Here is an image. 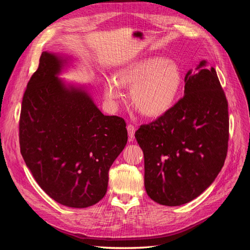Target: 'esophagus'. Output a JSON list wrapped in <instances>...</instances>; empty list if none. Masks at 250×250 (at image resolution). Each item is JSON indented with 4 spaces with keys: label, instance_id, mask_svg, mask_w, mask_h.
<instances>
[{
    "label": "esophagus",
    "instance_id": "34e87169",
    "mask_svg": "<svg viewBox=\"0 0 250 250\" xmlns=\"http://www.w3.org/2000/svg\"><path fill=\"white\" fill-rule=\"evenodd\" d=\"M127 131H128V137H129L130 141L133 140L134 133H135V127L133 125H131V124L127 125Z\"/></svg>",
    "mask_w": 250,
    "mask_h": 250
}]
</instances>
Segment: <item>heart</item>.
<instances>
[{
	"mask_svg": "<svg viewBox=\"0 0 250 250\" xmlns=\"http://www.w3.org/2000/svg\"><path fill=\"white\" fill-rule=\"evenodd\" d=\"M183 76L179 66L167 58L149 56L121 67L116 79L104 81L105 99L112 105L124 97L123 88L130 89V101L148 118L164 116L175 104Z\"/></svg>",
	"mask_w": 250,
	"mask_h": 250,
	"instance_id": "heart-1",
	"label": "heart"
}]
</instances>
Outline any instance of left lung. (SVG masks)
Instances as JSON below:
<instances>
[{"instance_id": "obj_1", "label": "left lung", "mask_w": 250, "mask_h": 250, "mask_svg": "<svg viewBox=\"0 0 250 250\" xmlns=\"http://www.w3.org/2000/svg\"><path fill=\"white\" fill-rule=\"evenodd\" d=\"M184 98L135 132L149 197L183 206L214 183L228 153L229 104L214 67L201 60L185 77Z\"/></svg>"}]
</instances>
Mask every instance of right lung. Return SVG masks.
<instances>
[{
	"label": "right lung",
	"instance_id": "right-lung-1",
	"mask_svg": "<svg viewBox=\"0 0 250 250\" xmlns=\"http://www.w3.org/2000/svg\"><path fill=\"white\" fill-rule=\"evenodd\" d=\"M72 62L69 55L42 53L22 97L20 146L28 169L52 199L84 208L104 197L109 168L128 137L122 118L97 107L89 85L60 77Z\"/></svg>",
	"mask_w": 250,
	"mask_h": 250
}]
</instances>
